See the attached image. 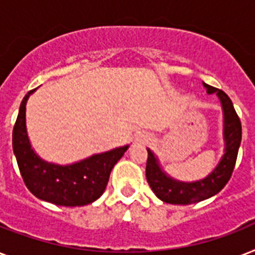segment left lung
I'll list each match as a JSON object with an SVG mask.
<instances>
[{"mask_svg":"<svg viewBox=\"0 0 255 255\" xmlns=\"http://www.w3.org/2000/svg\"><path fill=\"white\" fill-rule=\"evenodd\" d=\"M204 86L208 90V94L217 92L218 98L222 103L224 115H225V131H224L226 144L225 155L222 156V160L220 161L217 168L204 180L196 182H181L176 181L163 173L153 153L147 149L148 159L147 167H145L147 181L151 186V189L153 190V193L161 201L168 202V204L189 205V204H196V202L212 197L228 184L232 177L234 167H236L238 148H240L242 139L241 120L234 110L232 100L225 92L209 85H205V83Z\"/></svg>","mask_w":255,"mask_h":255,"instance_id":"8db88e82","label":"left lung"}]
</instances>
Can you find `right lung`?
I'll list each match as a JSON object with an SVG mask.
<instances>
[{
	"label": "right lung",
	"instance_id": "add662e5",
	"mask_svg": "<svg viewBox=\"0 0 255 255\" xmlns=\"http://www.w3.org/2000/svg\"><path fill=\"white\" fill-rule=\"evenodd\" d=\"M34 90L22 100L13 128V151L27 189L43 201L61 206H83L103 194L110 173L128 145L94 155L73 165L59 167L42 161L29 143L26 133V102Z\"/></svg>",
	"mask_w": 255,
	"mask_h": 255
}]
</instances>
